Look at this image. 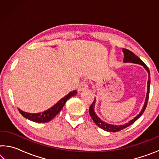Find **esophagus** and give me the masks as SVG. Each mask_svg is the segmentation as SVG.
<instances>
[{
	"mask_svg": "<svg viewBox=\"0 0 159 159\" xmlns=\"http://www.w3.org/2000/svg\"><path fill=\"white\" fill-rule=\"evenodd\" d=\"M88 87V84L87 81H83L80 83V85L79 86V88H78V91L79 92H81V91L85 90V89H87Z\"/></svg>",
	"mask_w": 159,
	"mask_h": 159,
	"instance_id": "1",
	"label": "esophagus"
}]
</instances>
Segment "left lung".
<instances>
[{
    "instance_id": "8db88e82",
    "label": "left lung",
    "mask_w": 159,
    "mask_h": 159,
    "mask_svg": "<svg viewBox=\"0 0 159 159\" xmlns=\"http://www.w3.org/2000/svg\"><path fill=\"white\" fill-rule=\"evenodd\" d=\"M123 53H124V58H123V61L124 62H131V63H135V64H139L140 65L143 66L145 69L147 70L148 74H149V80H148L147 82V97H146V99H145V102H144V105L143 107V109L141 111V112L136 117H134L133 120H131L129 121L128 123H125L124 125H111V124H108L107 123H105L99 118V117L95 114V112L94 111V107H95V103L96 99L95 98L94 101L93 102V104H91V106L89 109V114L90 115L91 118L93 120V121L95 122V124L98 126L99 128H100L103 130L108 131V132H118L123 130L125 128L128 127L130 125L133 124V123L136 121L138 118L141 116L143 114L145 109H146L147 105V102H148V99H149V87H150V74H149V70L148 69V67L147 66L146 64H145L143 61H142L140 59H139L138 56H136L134 54L131 52L130 50H129L128 49H125V48H123L122 49Z\"/></svg>"
}]
</instances>
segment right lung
<instances>
[{"label":"right lung","instance_id":"right-lung-1","mask_svg":"<svg viewBox=\"0 0 159 159\" xmlns=\"http://www.w3.org/2000/svg\"><path fill=\"white\" fill-rule=\"evenodd\" d=\"M76 90L71 91V92H70L68 95L64 97L62 99H61L59 101L57 104H55L53 107L42 113L31 114V113H27L21 111L20 109H18V110L24 117L31 120V121L36 123H47L52 120L53 118H55L56 116V115H57L58 113L61 111V109L63 108L66 102L68 100L69 98H71V97L76 95Z\"/></svg>","mask_w":159,"mask_h":159}]
</instances>
